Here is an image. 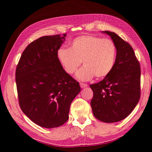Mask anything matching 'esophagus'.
Here are the masks:
<instances>
[{"label":"esophagus","mask_w":152,"mask_h":152,"mask_svg":"<svg viewBox=\"0 0 152 152\" xmlns=\"http://www.w3.org/2000/svg\"><path fill=\"white\" fill-rule=\"evenodd\" d=\"M80 86L81 88H85L87 86H88V84H85V83H82V82H80Z\"/></svg>","instance_id":"esophagus-1"}]
</instances>
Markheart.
I'll list each match as a JSON object with an SVG mask.
<instances>
[{
  "instance_id": "b5f03b06",
  "label": "heart",
  "mask_w": 152,
  "mask_h": 152,
  "mask_svg": "<svg viewBox=\"0 0 152 152\" xmlns=\"http://www.w3.org/2000/svg\"><path fill=\"white\" fill-rule=\"evenodd\" d=\"M117 48L113 40L94 35H82L74 39L70 49L61 48L58 58L67 73L75 72L81 65L84 66L76 73L81 80H88L109 75L114 66Z\"/></svg>"
}]
</instances>
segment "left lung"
<instances>
[{"instance_id":"obj_1","label":"left lung","mask_w":152,"mask_h":152,"mask_svg":"<svg viewBox=\"0 0 152 152\" xmlns=\"http://www.w3.org/2000/svg\"><path fill=\"white\" fill-rule=\"evenodd\" d=\"M117 48L112 71L90 87L93 91L91 105L94 116L104 123L120 121L133 111L141 96L140 64L129 43L116 33L104 31Z\"/></svg>"}]
</instances>
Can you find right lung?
Here are the masks:
<instances>
[{
	"label": "right lung",
	"mask_w": 152,
	"mask_h": 152,
	"mask_svg": "<svg viewBox=\"0 0 152 152\" xmlns=\"http://www.w3.org/2000/svg\"><path fill=\"white\" fill-rule=\"evenodd\" d=\"M66 34L43 36L25 49L15 72L19 106L35 124L58 127L68 119L71 102L80 92L66 72L58 51Z\"/></svg>",
	"instance_id": "obj_1"
}]
</instances>
